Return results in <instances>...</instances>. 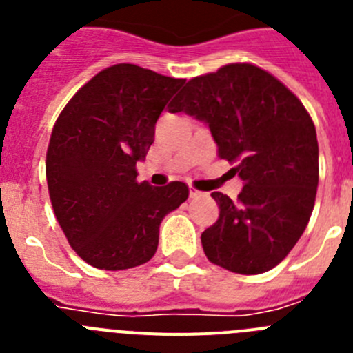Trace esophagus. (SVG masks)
<instances>
[{"label":"esophagus","mask_w":353,"mask_h":353,"mask_svg":"<svg viewBox=\"0 0 353 353\" xmlns=\"http://www.w3.org/2000/svg\"><path fill=\"white\" fill-rule=\"evenodd\" d=\"M203 194V192L201 191H198V189H196V187H189V196H191V198H198V196H201Z\"/></svg>","instance_id":"1"}]
</instances>
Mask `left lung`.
I'll use <instances>...</instances> for the list:
<instances>
[{"label": "left lung", "mask_w": 353, "mask_h": 353, "mask_svg": "<svg viewBox=\"0 0 353 353\" xmlns=\"http://www.w3.org/2000/svg\"><path fill=\"white\" fill-rule=\"evenodd\" d=\"M207 121L219 157L244 187L236 201L212 192L219 219L201 233L212 263L263 274L281 263L310 223L318 187V141L307 109L252 63L192 77L171 113Z\"/></svg>", "instance_id": "8db88e82"}]
</instances>
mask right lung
<instances>
[{
	"label": "right lung",
	"instance_id": "right-lung-1",
	"mask_svg": "<svg viewBox=\"0 0 353 353\" xmlns=\"http://www.w3.org/2000/svg\"><path fill=\"white\" fill-rule=\"evenodd\" d=\"M183 83L138 65H113L77 90L52 127L46 157L52 210L70 248L92 267L146 263L164 215L189 198L183 182L136 180L157 118Z\"/></svg>",
	"mask_w": 353,
	"mask_h": 353
}]
</instances>
